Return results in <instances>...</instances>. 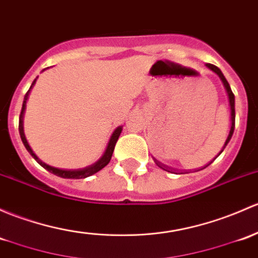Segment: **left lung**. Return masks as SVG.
I'll return each mask as SVG.
<instances>
[{"label": "left lung", "instance_id": "8db88e82", "mask_svg": "<svg viewBox=\"0 0 258 258\" xmlns=\"http://www.w3.org/2000/svg\"><path fill=\"white\" fill-rule=\"evenodd\" d=\"M207 67L209 68V69L210 70H213L214 73H216V74L219 75V77H220V79L222 80V83H224V85H225V88H226V91H227V95H229V100H230V106H231V128H230V134H229V136H227V140H226V142H225V145H224V148L226 147V145L227 143H229V141L231 140V136H232V134H234V130H235V96H234V93H232V90H231V88H230V85H229V83H227V80L225 79V77H224V74H222L221 73V70L219 69L218 67H215V65H213V64H207ZM224 148H222L221 150V152L224 151ZM220 152V153H221ZM219 153V154H220ZM218 154V156H219ZM216 156V157H218ZM154 162H156L157 163V165H159V167L161 168H163L164 170H168V172H170L169 170V169L172 170V168H169V167H167V165H164V164H162L161 162L159 161H157L156 158H154Z\"/></svg>", "mask_w": 258, "mask_h": 258}]
</instances>
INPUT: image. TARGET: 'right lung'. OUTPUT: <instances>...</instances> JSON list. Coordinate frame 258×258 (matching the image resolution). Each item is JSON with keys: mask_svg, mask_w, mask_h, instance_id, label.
Instances as JSON below:
<instances>
[{"mask_svg": "<svg viewBox=\"0 0 258 258\" xmlns=\"http://www.w3.org/2000/svg\"><path fill=\"white\" fill-rule=\"evenodd\" d=\"M37 80V79H36ZM36 80L32 83L31 88H29V90L26 93V96H24V100H23V105H22V110H21V115H20V124H18V127H20V135H21V138H22V142H23L24 147L27 148V151L29 152V153L32 154V157H33L34 159L42 165L43 168H45V169L48 170V172L53 173V174L58 175V177L60 178H69V179H81V178H86V177H90V175L95 174V173H97L99 170H101L102 168L105 167V165L108 164V162H110L111 157H112V153H113V150H115V146H116V142H117L118 137H120L121 132H122V127H117V128L113 131L112 136H111L110 141H108L107 143V147L106 150H105L104 154H102L101 157H100L99 159H97L96 162H95L94 164L91 165H88V167L85 168H81V169H60V168H55V167H50V165L45 164L44 162L40 161L39 158L36 156V154L33 153V151H32V148L29 147L28 142H27L26 140V136H24V130H23V113H24V110H26V104H27V99H28V95H29V91H31V89L33 88V85L36 84Z\"/></svg>", "mask_w": 258, "mask_h": 258, "instance_id": "add662e5", "label": "right lung"}]
</instances>
